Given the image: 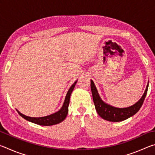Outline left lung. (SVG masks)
<instances>
[{"label": "left lung", "instance_id": "1", "mask_svg": "<svg viewBox=\"0 0 155 155\" xmlns=\"http://www.w3.org/2000/svg\"><path fill=\"white\" fill-rule=\"evenodd\" d=\"M148 84L149 81L147 84L146 90L143 96L135 104L130 107H124V108H117V107L111 106L104 103L100 96L94 81L91 80V94H92L94 103L97 113L102 118L109 122H121L129 118L130 117L137 113L141 107L142 106L147 91H148Z\"/></svg>", "mask_w": 155, "mask_h": 155}]
</instances>
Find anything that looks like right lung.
Here are the masks:
<instances>
[{"label":"right lung","instance_id":"add662e5","mask_svg":"<svg viewBox=\"0 0 155 155\" xmlns=\"http://www.w3.org/2000/svg\"><path fill=\"white\" fill-rule=\"evenodd\" d=\"M77 81L78 80L76 81L75 82L72 84L71 87H70L69 90H68V93L66 94V96H65V98L64 104H63L61 108L58 111L54 113V114H52L47 115V116L39 117L27 116V115L21 114L19 111H18L16 109L17 111L18 112V114H20V116H22L23 118L27 120V121L35 123L36 124L41 125V126H52V125L59 124V123L64 121L67 116L68 113V106H69V103H70V96H71V94L73 90H74Z\"/></svg>","mask_w":155,"mask_h":155}]
</instances>
